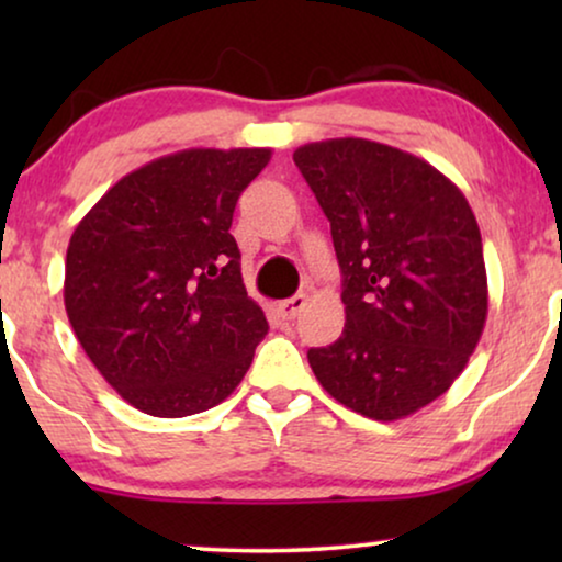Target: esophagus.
<instances>
[{
  "label": "esophagus",
  "mask_w": 562,
  "mask_h": 562,
  "mask_svg": "<svg viewBox=\"0 0 562 562\" xmlns=\"http://www.w3.org/2000/svg\"><path fill=\"white\" fill-rule=\"evenodd\" d=\"M304 306H306V294H294L291 299H286V302L279 304V312L283 319H294Z\"/></svg>",
  "instance_id": "1"
}]
</instances>
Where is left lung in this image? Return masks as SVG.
<instances>
[{"label": "left lung", "instance_id": "1", "mask_svg": "<svg viewBox=\"0 0 562 562\" xmlns=\"http://www.w3.org/2000/svg\"><path fill=\"white\" fill-rule=\"evenodd\" d=\"M327 214L345 329L306 352L322 389L379 422L432 404L463 373L488 314L481 229L448 176L366 137L294 150Z\"/></svg>", "mask_w": 562, "mask_h": 562}]
</instances>
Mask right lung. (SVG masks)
Returning a JSON list of instances; mask_svg holds the SVG:
<instances>
[{"label": "right lung", "mask_w": 562, "mask_h": 562, "mask_svg": "<svg viewBox=\"0 0 562 562\" xmlns=\"http://www.w3.org/2000/svg\"><path fill=\"white\" fill-rule=\"evenodd\" d=\"M271 148H189L122 176L76 225L64 302L104 381L150 417L233 394L268 333L245 291L233 212Z\"/></svg>", "instance_id": "1"}]
</instances>
